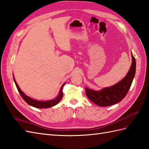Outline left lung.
Listing matches in <instances>:
<instances>
[{"label": "left lung", "mask_w": 149, "mask_h": 149, "mask_svg": "<svg viewBox=\"0 0 149 149\" xmlns=\"http://www.w3.org/2000/svg\"><path fill=\"white\" fill-rule=\"evenodd\" d=\"M132 63L127 75L119 82L111 87H105L100 91L86 87L87 97L94 103L100 106H109L120 102L127 94L130 88L136 72V61L132 53Z\"/></svg>", "instance_id": "obj_1"}]
</instances>
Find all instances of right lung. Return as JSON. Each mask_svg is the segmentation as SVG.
Returning <instances> with one entry per match:
<instances>
[{"label": "right lung", "mask_w": 149, "mask_h": 149, "mask_svg": "<svg viewBox=\"0 0 149 149\" xmlns=\"http://www.w3.org/2000/svg\"><path fill=\"white\" fill-rule=\"evenodd\" d=\"M14 82H15V84H16V86L17 89L19 91V94L21 96V97H22V99H23V100L26 102H27V103L29 105L33 106V107H35V108H41V109L50 108V107H52V106H55L56 104L58 103V102L60 101V100H62V98L63 97L62 88H63V86L65 85V83H64L62 85V86L61 87L58 96H57L55 99H54V100H49V101H38V100H33V99L28 97V96H26V95L21 90V89L19 88V87L18 86L17 84L16 81V80H15L14 77Z\"/></svg>", "instance_id": "right-lung-1"}]
</instances>
